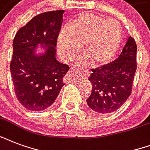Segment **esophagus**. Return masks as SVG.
Returning a JSON list of instances; mask_svg holds the SVG:
<instances>
[{"label": "esophagus", "instance_id": "obj_1", "mask_svg": "<svg viewBox=\"0 0 150 150\" xmlns=\"http://www.w3.org/2000/svg\"><path fill=\"white\" fill-rule=\"evenodd\" d=\"M82 75V76L86 79L89 77V73L88 71H83V72L79 73V71L77 70V69H74V70H71L70 71H68L67 73V75H65V80L67 82H72L74 81V78H75V75Z\"/></svg>", "mask_w": 150, "mask_h": 150}]
</instances>
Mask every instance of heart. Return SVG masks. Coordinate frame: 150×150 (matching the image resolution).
<instances>
[{
	"instance_id": "heart-1",
	"label": "heart",
	"mask_w": 150,
	"mask_h": 150,
	"mask_svg": "<svg viewBox=\"0 0 150 150\" xmlns=\"http://www.w3.org/2000/svg\"><path fill=\"white\" fill-rule=\"evenodd\" d=\"M122 40L121 25L101 15L83 13L61 30L57 40L59 54L71 59L82 47V54L93 65L110 61Z\"/></svg>"
}]
</instances>
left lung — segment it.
I'll use <instances>...</instances> for the list:
<instances>
[{
  "label": "left lung",
  "mask_w": 150,
  "mask_h": 150,
  "mask_svg": "<svg viewBox=\"0 0 150 150\" xmlns=\"http://www.w3.org/2000/svg\"><path fill=\"white\" fill-rule=\"evenodd\" d=\"M136 52V43L130 36L116 60L92 68L89 79L93 88L86 101L93 110L99 114H110L118 110L128 100L137 68Z\"/></svg>",
  "instance_id": "left-lung-1"
}]
</instances>
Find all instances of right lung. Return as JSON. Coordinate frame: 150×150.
<instances>
[{"mask_svg": "<svg viewBox=\"0 0 150 150\" xmlns=\"http://www.w3.org/2000/svg\"><path fill=\"white\" fill-rule=\"evenodd\" d=\"M64 10L41 13L20 28L13 40L10 64L15 93L21 104L40 111L50 107L64 85L69 66L56 59L57 37L63 22ZM38 44L45 48L36 55Z\"/></svg>", "mask_w": 150, "mask_h": 150, "instance_id": "1", "label": "right lung"}]
</instances>
